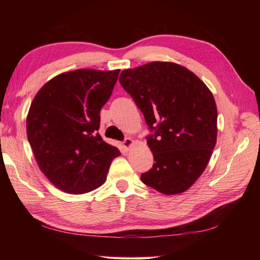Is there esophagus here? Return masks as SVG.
I'll return each mask as SVG.
<instances>
[{
  "instance_id": "1",
  "label": "esophagus",
  "mask_w": 260,
  "mask_h": 260,
  "mask_svg": "<svg viewBox=\"0 0 260 260\" xmlns=\"http://www.w3.org/2000/svg\"><path fill=\"white\" fill-rule=\"evenodd\" d=\"M133 144H134V141L129 138H126L124 141H122V147L125 148V150H129Z\"/></svg>"
}]
</instances>
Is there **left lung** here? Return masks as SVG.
Wrapping results in <instances>:
<instances>
[{
    "mask_svg": "<svg viewBox=\"0 0 260 260\" xmlns=\"http://www.w3.org/2000/svg\"><path fill=\"white\" fill-rule=\"evenodd\" d=\"M151 134L153 165L141 174L144 184L165 195L186 191L204 172L217 142V105L212 93L188 69L151 61L119 77Z\"/></svg>",
    "mask_w": 260,
    "mask_h": 260,
    "instance_id": "1",
    "label": "left lung"
}]
</instances>
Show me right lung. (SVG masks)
Wrapping results in <instances>:
<instances>
[{
    "label": "right lung",
    "mask_w": 260,
    "mask_h": 260,
    "mask_svg": "<svg viewBox=\"0 0 260 260\" xmlns=\"http://www.w3.org/2000/svg\"><path fill=\"white\" fill-rule=\"evenodd\" d=\"M119 72L80 69L61 73L30 104L28 142L43 174L61 191L79 195L102 186L113 158L120 155L98 133L100 111Z\"/></svg>",
    "instance_id": "right-lung-1"
}]
</instances>
